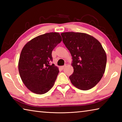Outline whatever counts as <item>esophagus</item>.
<instances>
[{
    "mask_svg": "<svg viewBox=\"0 0 122 122\" xmlns=\"http://www.w3.org/2000/svg\"><path fill=\"white\" fill-rule=\"evenodd\" d=\"M66 67V65L65 66H61V67H60V68H61V70H63L64 68H65V67Z\"/></svg>",
    "mask_w": 122,
    "mask_h": 122,
    "instance_id": "1",
    "label": "esophagus"
}]
</instances>
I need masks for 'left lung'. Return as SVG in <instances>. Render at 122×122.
<instances>
[{
  "label": "left lung",
  "mask_w": 122,
  "mask_h": 122,
  "mask_svg": "<svg viewBox=\"0 0 122 122\" xmlns=\"http://www.w3.org/2000/svg\"><path fill=\"white\" fill-rule=\"evenodd\" d=\"M61 35L73 59L74 72L69 76L71 83L80 90L90 89L100 82L106 69L107 55L102 45L93 36L83 33Z\"/></svg>",
  "instance_id": "8db88e82"
}]
</instances>
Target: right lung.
I'll return each instance as SVG.
<instances>
[{
	"mask_svg": "<svg viewBox=\"0 0 122 122\" xmlns=\"http://www.w3.org/2000/svg\"><path fill=\"white\" fill-rule=\"evenodd\" d=\"M61 41L59 33H48L33 39L22 48L19 74L25 86L34 93H46L54 84L59 71L51 63V53Z\"/></svg>",
	"mask_w": 122,
	"mask_h": 122,
	"instance_id": "add662e5",
	"label": "right lung"
}]
</instances>
